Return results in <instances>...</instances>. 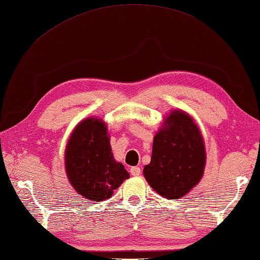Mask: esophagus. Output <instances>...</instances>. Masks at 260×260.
<instances>
[{"label": "esophagus", "instance_id": "34e87169", "mask_svg": "<svg viewBox=\"0 0 260 260\" xmlns=\"http://www.w3.org/2000/svg\"><path fill=\"white\" fill-rule=\"evenodd\" d=\"M131 174L133 176H140L141 175V168L140 167H132L131 168Z\"/></svg>", "mask_w": 260, "mask_h": 260}]
</instances>
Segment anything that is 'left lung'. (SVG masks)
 Instances as JSON below:
<instances>
[{"label": "left lung", "instance_id": "1", "mask_svg": "<svg viewBox=\"0 0 260 260\" xmlns=\"http://www.w3.org/2000/svg\"><path fill=\"white\" fill-rule=\"evenodd\" d=\"M205 165L199 127L185 111H171L154 135L151 161L143 169L149 185L166 199H178L200 182Z\"/></svg>", "mask_w": 260, "mask_h": 260}]
</instances>
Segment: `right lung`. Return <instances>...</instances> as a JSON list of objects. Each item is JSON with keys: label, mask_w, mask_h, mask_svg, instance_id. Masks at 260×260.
I'll use <instances>...</instances> for the list:
<instances>
[{"label": "right lung", "mask_w": 260, "mask_h": 260, "mask_svg": "<svg viewBox=\"0 0 260 260\" xmlns=\"http://www.w3.org/2000/svg\"><path fill=\"white\" fill-rule=\"evenodd\" d=\"M107 125L100 118H86L75 127L64 151L66 173L79 196L99 202L129 177L111 152Z\"/></svg>", "instance_id": "obj_1"}]
</instances>
